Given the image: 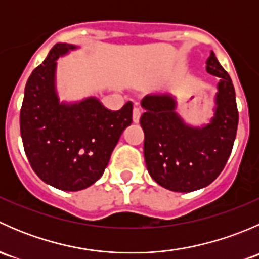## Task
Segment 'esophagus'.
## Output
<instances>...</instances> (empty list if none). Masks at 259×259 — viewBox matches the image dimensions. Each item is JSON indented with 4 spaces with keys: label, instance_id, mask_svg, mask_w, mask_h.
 <instances>
[{
    "label": "esophagus",
    "instance_id": "1",
    "mask_svg": "<svg viewBox=\"0 0 259 259\" xmlns=\"http://www.w3.org/2000/svg\"><path fill=\"white\" fill-rule=\"evenodd\" d=\"M140 116H142L140 108H134V110H133V120H134V122H139Z\"/></svg>",
    "mask_w": 259,
    "mask_h": 259
}]
</instances>
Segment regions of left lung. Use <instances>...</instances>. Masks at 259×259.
Instances as JSON below:
<instances>
[{"label": "left lung", "instance_id": "obj_1", "mask_svg": "<svg viewBox=\"0 0 259 259\" xmlns=\"http://www.w3.org/2000/svg\"><path fill=\"white\" fill-rule=\"evenodd\" d=\"M205 64L207 71L219 77L214 114L208 124H187L169 93L150 94L142 100L146 168L159 185L173 192L188 193L209 185L223 170L236 139L238 110L233 83L213 51Z\"/></svg>", "mask_w": 259, "mask_h": 259}]
</instances>
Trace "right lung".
<instances>
[{
    "mask_svg": "<svg viewBox=\"0 0 259 259\" xmlns=\"http://www.w3.org/2000/svg\"><path fill=\"white\" fill-rule=\"evenodd\" d=\"M56 44L28 77L20 114L26 156L38 178L65 192H77L100 179L120 135L133 121V103L106 109L95 96L60 101L56 67L60 56L76 50Z\"/></svg>",
    "mask_w": 259,
    "mask_h": 259,
    "instance_id": "1",
    "label": "right lung"
}]
</instances>
